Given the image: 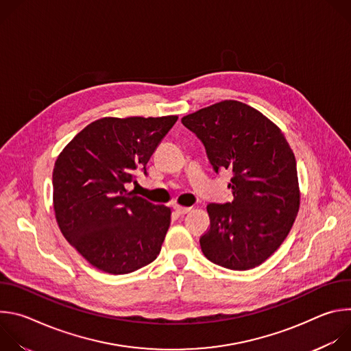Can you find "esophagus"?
Listing matches in <instances>:
<instances>
[{"label":"esophagus","mask_w":351,"mask_h":351,"mask_svg":"<svg viewBox=\"0 0 351 351\" xmlns=\"http://www.w3.org/2000/svg\"><path fill=\"white\" fill-rule=\"evenodd\" d=\"M173 210L179 214V215H184V214H187V213H190L191 211V207H182V206H173Z\"/></svg>","instance_id":"obj_1"}]
</instances>
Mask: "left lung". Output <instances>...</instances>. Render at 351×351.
<instances>
[{
    "mask_svg": "<svg viewBox=\"0 0 351 351\" xmlns=\"http://www.w3.org/2000/svg\"><path fill=\"white\" fill-rule=\"evenodd\" d=\"M182 123L203 141L217 173H233V202L207 206L211 223L199 237L204 256L228 269L258 267L283 243L300 207L295 158L285 134L234 99L189 114Z\"/></svg>",
    "mask_w": 351,
    "mask_h": 351,
    "instance_id": "left-lung-1",
    "label": "left lung"
}]
</instances>
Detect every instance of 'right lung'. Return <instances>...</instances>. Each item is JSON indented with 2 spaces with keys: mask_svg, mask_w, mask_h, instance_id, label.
<instances>
[{
  "mask_svg": "<svg viewBox=\"0 0 351 351\" xmlns=\"http://www.w3.org/2000/svg\"><path fill=\"white\" fill-rule=\"evenodd\" d=\"M178 121L101 118L79 132L58 156L53 199L58 226L97 269L123 275L153 263L171 223V208L126 190Z\"/></svg>",
  "mask_w": 351,
  "mask_h": 351,
  "instance_id": "obj_1",
  "label": "right lung"
}]
</instances>
